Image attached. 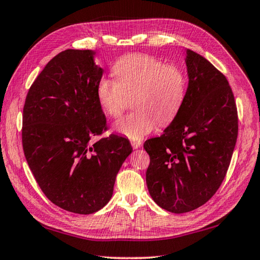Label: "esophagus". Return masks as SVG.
Returning a JSON list of instances; mask_svg holds the SVG:
<instances>
[{
    "mask_svg": "<svg viewBox=\"0 0 260 260\" xmlns=\"http://www.w3.org/2000/svg\"><path fill=\"white\" fill-rule=\"evenodd\" d=\"M141 145H143V143H141L140 140H132L131 141V146H132V148H134V149L140 148Z\"/></svg>",
    "mask_w": 260,
    "mask_h": 260,
    "instance_id": "obj_1",
    "label": "esophagus"
}]
</instances>
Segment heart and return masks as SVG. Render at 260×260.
I'll list each match as a JSON object with an SVG mask.
<instances>
[{
    "label": "heart",
    "instance_id": "b5f03b06",
    "mask_svg": "<svg viewBox=\"0 0 260 260\" xmlns=\"http://www.w3.org/2000/svg\"><path fill=\"white\" fill-rule=\"evenodd\" d=\"M113 72L116 80L103 77L96 87L102 110L117 117L134 96L137 110L115 122L117 134L138 140L150 134L157 122L166 125L178 115L187 90V80L179 68L145 54H131L116 61Z\"/></svg>",
    "mask_w": 260,
    "mask_h": 260
}]
</instances>
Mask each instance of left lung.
Returning <instances> with one entry per match:
<instances>
[{
	"instance_id": "left-lung-1",
	"label": "left lung",
	"mask_w": 260,
	"mask_h": 260,
	"mask_svg": "<svg viewBox=\"0 0 260 260\" xmlns=\"http://www.w3.org/2000/svg\"><path fill=\"white\" fill-rule=\"evenodd\" d=\"M188 88L178 115L160 137L144 144L146 182L171 213L203 206L222 184L238 137V112L226 78L204 56L185 50Z\"/></svg>"
}]
</instances>
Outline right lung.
<instances>
[{
	"label": "right lung",
	"mask_w": 260,
	"mask_h": 260,
	"mask_svg": "<svg viewBox=\"0 0 260 260\" xmlns=\"http://www.w3.org/2000/svg\"><path fill=\"white\" fill-rule=\"evenodd\" d=\"M95 51L66 50L47 63L23 106L24 157L44 194L76 214H92L113 194L116 174L132 153L130 141L106 129L96 87L103 70Z\"/></svg>",
	"instance_id": "add662e5"
}]
</instances>
